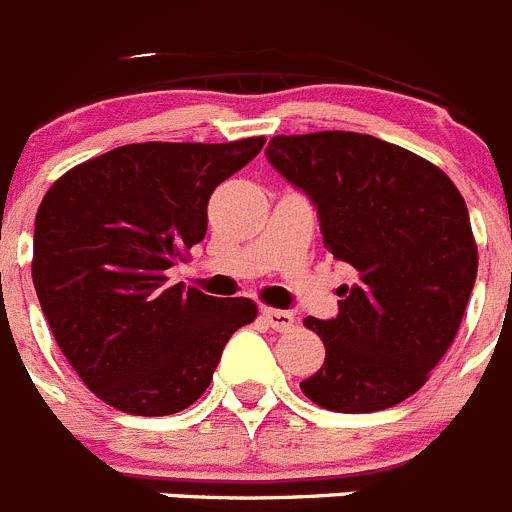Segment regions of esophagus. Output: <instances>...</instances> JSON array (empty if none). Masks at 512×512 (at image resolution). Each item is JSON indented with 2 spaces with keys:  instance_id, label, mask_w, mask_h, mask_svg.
Returning a JSON list of instances; mask_svg holds the SVG:
<instances>
[{
  "instance_id": "obj_1",
  "label": "esophagus",
  "mask_w": 512,
  "mask_h": 512,
  "mask_svg": "<svg viewBox=\"0 0 512 512\" xmlns=\"http://www.w3.org/2000/svg\"><path fill=\"white\" fill-rule=\"evenodd\" d=\"M261 320L274 330H289L295 325V315L289 310H274V307H261Z\"/></svg>"
}]
</instances>
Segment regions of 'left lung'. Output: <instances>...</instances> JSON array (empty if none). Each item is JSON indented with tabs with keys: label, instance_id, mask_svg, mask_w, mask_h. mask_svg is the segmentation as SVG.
<instances>
[{
	"label": "left lung",
	"instance_id": "8db88e82",
	"mask_svg": "<svg viewBox=\"0 0 512 512\" xmlns=\"http://www.w3.org/2000/svg\"><path fill=\"white\" fill-rule=\"evenodd\" d=\"M271 166L318 207L323 243L356 269L300 390L336 413H374L418 392L459 333L477 279L467 202L431 161L374 135H274Z\"/></svg>",
	"mask_w": 512,
	"mask_h": 512
}]
</instances>
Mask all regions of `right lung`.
<instances>
[{
    "label": "right lung",
    "instance_id": "obj_1",
    "mask_svg": "<svg viewBox=\"0 0 512 512\" xmlns=\"http://www.w3.org/2000/svg\"><path fill=\"white\" fill-rule=\"evenodd\" d=\"M266 138L130 143L53 182L35 215L33 284L63 356L110 408L171 415L210 387L248 297L166 287L207 233V202Z\"/></svg>",
    "mask_w": 512,
    "mask_h": 512
}]
</instances>
